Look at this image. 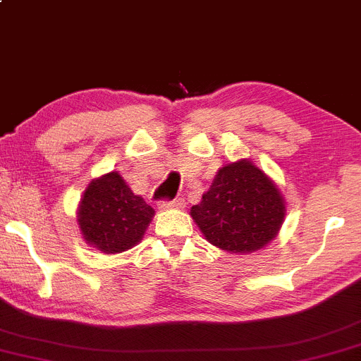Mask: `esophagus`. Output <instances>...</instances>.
I'll list each match as a JSON object with an SVG mask.
<instances>
[{"mask_svg":"<svg viewBox=\"0 0 361 361\" xmlns=\"http://www.w3.org/2000/svg\"><path fill=\"white\" fill-rule=\"evenodd\" d=\"M184 204L182 197H176L172 201H161V208H184Z\"/></svg>","mask_w":361,"mask_h":361,"instance_id":"1","label":"esophagus"}]
</instances>
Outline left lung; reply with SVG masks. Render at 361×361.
Here are the masks:
<instances>
[{
    "label": "left lung",
    "mask_w": 361,
    "mask_h": 361,
    "mask_svg": "<svg viewBox=\"0 0 361 361\" xmlns=\"http://www.w3.org/2000/svg\"><path fill=\"white\" fill-rule=\"evenodd\" d=\"M286 215L275 184L251 161L222 166L191 216L212 244L231 253H251L267 246Z\"/></svg>",
    "instance_id": "1"
}]
</instances>
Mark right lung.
<instances>
[{
	"label": "right lung",
	"instance_id": "obj_1",
	"mask_svg": "<svg viewBox=\"0 0 361 361\" xmlns=\"http://www.w3.org/2000/svg\"><path fill=\"white\" fill-rule=\"evenodd\" d=\"M154 210L130 191L117 172L92 180L79 207L84 239L103 253H120L145 234Z\"/></svg>",
	"mask_w": 361,
	"mask_h": 361
}]
</instances>
